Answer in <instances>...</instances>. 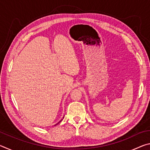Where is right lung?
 <instances>
[{"mask_svg":"<svg viewBox=\"0 0 150 150\" xmlns=\"http://www.w3.org/2000/svg\"><path fill=\"white\" fill-rule=\"evenodd\" d=\"M62 120H60V121L59 122H61V121H62ZM59 122H58V123H59ZM58 123H57V124H58ZM55 125H56V124H55Z\"/></svg>","mask_w":150,"mask_h":150,"instance_id":"right-lung-1","label":"right lung"}]
</instances>
